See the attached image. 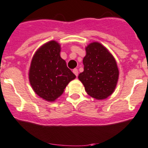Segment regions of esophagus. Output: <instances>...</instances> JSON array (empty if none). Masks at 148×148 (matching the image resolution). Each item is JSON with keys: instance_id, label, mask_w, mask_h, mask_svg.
I'll return each instance as SVG.
<instances>
[{"instance_id": "obj_1", "label": "esophagus", "mask_w": 148, "mask_h": 148, "mask_svg": "<svg viewBox=\"0 0 148 148\" xmlns=\"http://www.w3.org/2000/svg\"><path fill=\"white\" fill-rule=\"evenodd\" d=\"M73 73L75 74L76 77H77V76H78V74H79L78 69H73Z\"/></svg>"}]
</instances>
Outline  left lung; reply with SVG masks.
<instances>
[{"label": "left lung", "mask_w": 148, "mask_h": 148, "mask_svg": "<svg viewBox=\"0 0 148 148\" xmlns=\"http://www.w3.org/2000/svg\"><path fill=\"white\" fill-rule=\"evenodd\" d=\"M84 71L78 78L92 97L104 99L111 95L117 85L119 71L112 55L104 46L94 42L86 48Z\"/></svg>", "instance_id": "1"}]
</instances>
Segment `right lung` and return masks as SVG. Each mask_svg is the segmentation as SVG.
Segmentation results:
<instances>
[{
    "mask_svg": "<svg viewBox=\"0 0 148 148\" xmlns=\"http://www.w3.org/2000/svg\"><path fill=\"white\" fill-rule=\"evenodd\" d=\"M60 45L54 41L41 46L34 54L29 70V81L40 97L53 102L76 76L60 56Z\"/></svg>",
    "mask_w": 148,
    "mask_h": 148,
    "instance_id": "obj_1",
    "label": "right lung"
}]
</instances>
